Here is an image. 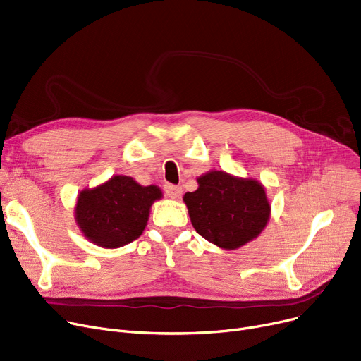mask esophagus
I'll use <instances>...</instances> for the list:
<instances>
[{
	"label": "esophagus",
	"mask_w": 361,
	"mask_h": 361,
	"mask_svg": "<svg viewBox=\"0 0 361 361\" xmlns=\"http://www.w3.org/2000/svg\"><path fill=\"white\" fill-rule=\"evenodd\" d=\"M164 190H165L166 196L171 197V199H177V197H180L181 193H183L181 187H180V185H176V184H165Z\"/></svg>",
	"instance_id": "esophagus-1"
}]
</instances>
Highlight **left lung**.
Segmentation results:
<instances>
[{"label": "left lung", "mask_w": 361, "mask_h": 361, "mask_svg": "<svg viewBox=\"0 0 361 361\" xmlns=\"http://www.w3.org/2000/svg\"><path fill=\"white\" fill-rule=\"evenodd\" d=\"M199 189L184 195L192 224L203 239L236 249L255 239L270 218V203L257 180L211 171L197 178Z\"/></svg>", "instance_id": "1"}]
</instances>
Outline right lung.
I'll return each mask as SVG.
<instances>
[{"label":"right lung","instance_id":"1","mask_svg":"<svg viewBox=\"0 0 361 361\" xmlns=\"http://www.w3.org/2000/svg\"><path fill=\"white\" fill-rule=\"evenodd\" d=\"M161 197L159 187H143L131 177L115 176L96 189L81 192L76 221L91 242L121 247L142 236L152 203Z\"/></svg>","mask_w":361,"mask_h":361}]
</instances>
